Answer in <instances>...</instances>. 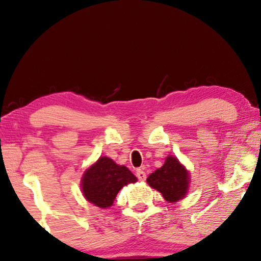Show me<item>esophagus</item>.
Segmentation results:
<instances>
[{"mask_svg":"<svg viewBox=\"0 0 261 261\" xmlns=\"http://www.w3.org/2000/svg\"><path fill=\"white\" fill-rule=\"evenodd\" d=\"M137 177L139 178V180H145L146 179V173L144 170L141 169H138L137 170Z\"/></svg>","mask_w":261,"mask_h":261,"instance_id":"esophagus-1","label":"esophagus"}]
</instances>
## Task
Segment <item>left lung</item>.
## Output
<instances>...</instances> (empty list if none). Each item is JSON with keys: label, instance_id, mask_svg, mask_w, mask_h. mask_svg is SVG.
<instances>
[{"label": "left lung", "instance_id": "1", "mask_svg": "<svg viewBox=\"0 0 261 261\" xmlns=\"http://www.w3.org/2000/svg\"><path fill=\"white\" fill-rule=\"evenodd\" d=\"M147 183L149 187L158 190L165 201L174 203L184 198L187 195L190 183V173L176 156L169 155L160 169L149 174Z\"/></svg>", "mask_w": 261, "mask_h": 261}]
</instances>
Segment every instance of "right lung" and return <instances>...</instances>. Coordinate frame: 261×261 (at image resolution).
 Segmentation results:
<instances>
[{
	"label": "right lung",
	"mask_w": 261,
	"mask_h": 261,
	"mask_svg": "<svg viewBox=\"0 0 261 261\" xmlns=\"http://www.w3.org/2000/svg\"><path fill=\"white\" fill-rule=\"evenodd\" d=\"M137 180V177L126 166L117 165L108 156H101L85 171L81 185L87 201L106 209L112 206L117 192L124 185Z\"/></svg>",
	"instance_id": "1"
}]
</instances>
